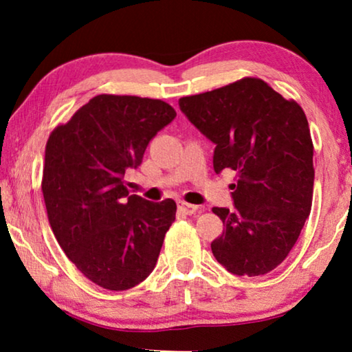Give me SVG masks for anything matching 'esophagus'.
I'll return each instance as SVG.
<instances>
[{
    "label": "esophagus",
    "mask_w": 352,
    "mask_h": 352,
    "mask_svg": "<svg viewBox=\"0 0 352 352\" xmlns=\"http://www.w3.org/2000/svg\"><path fill=\"white\" fill-rule=\"evenodd\" d=\"M177 208H179V210L182 211V213H186V214H189V216L199 213V210H200L197 205L186 204V201H182V200L177 201Z\"/></svg>",
    "instance_id": "34e87169"
}]
</instances>
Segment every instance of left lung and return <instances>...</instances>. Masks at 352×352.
I'll return each mask as SVG.
<instances>
[{"label": "left lung", "mask_w": 352, "mask_h": 352, "mask_svg": "<svg viewBox=\"0 0 352 352\" xmlns=\"http://www.w3.org/2000/svg\"><path fill=\"white\" fill-rule=\"evenodd\" d=\"M179 109L214 144V171L237 173L232 208H213L224 224L211 242L214 258L235 276L271 272L311 213L314 147L305 112L259 78L181 98Z\"/></svg>", "instance_id": "left-lung-1"}]
</instances>
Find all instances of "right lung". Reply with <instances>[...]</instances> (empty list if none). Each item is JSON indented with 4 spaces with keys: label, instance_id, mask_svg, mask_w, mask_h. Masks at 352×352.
<instances>
[{
    "label": "right lung",
    "instance_id": "obj_1",
    "mask_svg": "<svg viewBox=\"0 0 352 352\" xmlns=\"http://www.w3.org/2000/svg\"><path fill=\"white\" fill-rule=\"evenodd\" d=\"M175 117L163 100L99 94L47 139L41 189L51 229L67 258L105 290L146 280L176 218L175 200L129 195L123 182Z\"/></svg>",
    "mask_w": 352,
    "mask_h": 352
}]
</instances>
